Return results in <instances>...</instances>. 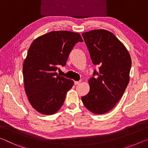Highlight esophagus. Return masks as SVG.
Instances as JSON below:
<instances>
[{
  "label": "esophagus",
  "mask_w": 148,
  "mask_h": 148,
  "mask_svg": "<svg viewBox=\"0 0 148 148\" xmlns=\"http://www.w3.org/2000/svg\"><path fill=\"white\" fill-rule=\"evenodd\" d=\"M80 84V82H77V81H75L74 82V84L76 85V86H77V85H78Z\"/></svg>",
  "instance_id": "34e87169"
}]
</instances>
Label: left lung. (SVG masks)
<instances>
[{
  "instance_id": "8db88e82",
  "label": "left lung",
  "mask_w": 148,
  "mask_h": 148,
  "mask_svg": "<svg viewBox=\"0 0 148 148\" xmlns=\"http://www.w3.org/2000/svg\"><path fill=\"white\" fill-rule=\"evenodd\" d=\"M92 63L99 66L89 79V92L82 97L86 108L95 114L111 110L121 98L129 82L131 58L117 37L104 29L82 33Z\"/></svg>"
}]
</instances>
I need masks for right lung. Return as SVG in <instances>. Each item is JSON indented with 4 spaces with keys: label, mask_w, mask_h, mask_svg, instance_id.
<instances>
[{
    "label": "right lung",
    "mask_w": 148,
    "mask_h": 148,
    "mask_svg": "<svg viewBox=\"0 0 148 148\" xmlns=\"http://www.w3.org/2000/svg\"><path fill=\"white\" fill-rule=\"evenodd\" d=\"M83 42L79 33L51 31L32 42L23 65L24 86L31 106L44 115L61 108L74 81L58 75L77 42Z\"/></svg>",
    "instance_id": "add662e5"
}]
</instances>
